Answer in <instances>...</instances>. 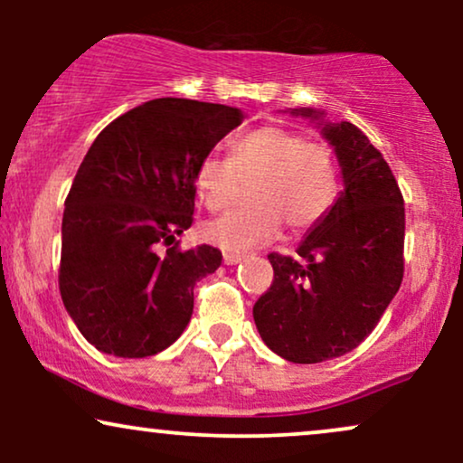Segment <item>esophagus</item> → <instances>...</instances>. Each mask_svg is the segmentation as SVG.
<instances>
[{"label": "esophagus", "mask_w": 463, "mask_h": 463, "mask_svg": "<svg viewBox=\"0 0 463 463\" xmlns=\"http://www.w3.org/2000/svg\"><path fill=\"white\" fill-rule=\"evenodd\" d=\"M243 261V254H235V252H224V263L226 265H237Z\"/></svg>", "instance_id": "esophagus-1"}]
</instances>
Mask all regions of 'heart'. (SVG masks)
I'll list each match as a JSON object with an SVG mask.
<instances>
[{"label": "heart", "instance_id": "1", "mask_svg": "<svg viewBox=\"0 0 463 463\" xmlns=\"http://www.w3.org/2000/svg\"><path fill=\"white\" fill-rule=\"evenodd\" d=\"M252 204L232 209L202 228L226 252H246L280 232H305L331 213L342 194V172L326 143L307 141L285 126H261L235 141L231 158L209 154L198 163L194 187L209 211H220L249 184Z\"/></svg>", "mask_w": 463, "mask_h": 463}]
</instances>
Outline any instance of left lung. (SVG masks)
Here are the masks:
<instances>
[{
    "label": "left lung",
    "instance_id": "8db88e82",
    "mask_svg": "<svg viewBox=\"0 0 463 463\" xmlns=\"http://www.w3.org/2000/svg\"><path fill=\"white\" fill-rule=\"evenodd\" d=\"M291 113L324 115L313 109ZM322 126L337 154L344 191L302 239L300 259L268 254L274 280L252 309L268 348L294 364H320L357 348L405 274V204L390 165L350 121Z\"/></svg>",
    "mask_w": 463,
    "mask_h": 463
}]
</instances>
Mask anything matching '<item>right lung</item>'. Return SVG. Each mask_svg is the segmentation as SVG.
<instances>
[{"instance_id":"right-lung-1","label":"right lung","mask_w":463,"mask_h":463,"mask_svg":"<svg viewBox=\"0 0 463 463\" xmlns=\"http://www.w3.org/2000/svg\"><path fill=\"white\" fill-rule=\"evenodd\" d=\"M241 121L232 106L161 98L117 117L89 147L65 200L58 287L98 350L152 357L183 335L195 283L222 263L213 246L176 241L194 222L195 167Z\"/></svg>"}]
</instances>
